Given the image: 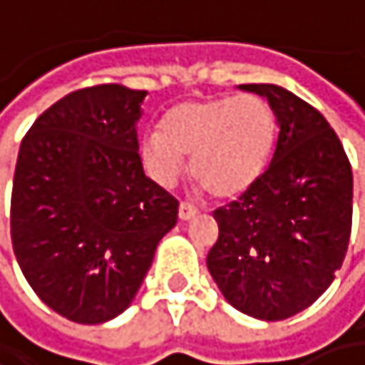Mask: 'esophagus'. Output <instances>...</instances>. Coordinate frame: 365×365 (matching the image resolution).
Segmentation results:
<instances>
[{
    "instance_id": "esophagus-1",
    "label": "esophagus",
    "mask_w": 365,
    "mask_h": 365,
    "mask_svg": "<svg viewBox=\"0 0 365 365\" xmlns=\"http://www.w3.org/2000/svg\"><path fill=\"white\" fill-rule=\"evenodd\" d=\"M199 214V210L190 203H179V218L181 220H190Z\"/></svg>"
}]
</instances>
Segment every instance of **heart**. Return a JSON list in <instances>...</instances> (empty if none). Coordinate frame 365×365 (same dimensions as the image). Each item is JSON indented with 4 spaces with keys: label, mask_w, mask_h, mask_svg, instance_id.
<instances>
[{
    "label": "heart",
    "mask_w": 365,
    "mask_h": 365,
    "mask_svg": "<svg viewBox=\"0 0 365 365\" xmlns=\"http://www.w3.org/2000/svg\"><path fill=\"white\" fill-rule=\"evenodd\" d=\"M278 138L272 104L257 93L192 100L173 106L160 132L140 143L147 173L173 186L190 158L197 184L218 199L248 192L265 173Z\"/></svg>",
    "instance_id": "1"
}]
</instances>
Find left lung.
Segmentation results:
<instances>
[{
  "label": "left lung",
  "instance_id": "obj_1",
  "mask_svg": "<svg viewBox=\"0 0 365 365\" xmlns=\"http://www.w3.org/2000/svg\"><path fill=\"white\" fill-rule=\"evenodd\" d=\"M272 104L280 132L269 166L218 207L207 269L240 312L282 321L312 306L342 267L353 222V170L327 119L278 85H240Z\"/></svg>",
  "mask_w": 365,
  "mask_h": 365
}]
</instances>
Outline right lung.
Returning <instances> with one entry per match:
<instances>
[{
  "instance_id": "add662e5",
  "label": "right lung",
  "mask_w": 365,
  "mask_h": 365,
  "mask_svg": "<svg viewBox=\"0 0 365 365\" xmlns=\"http://www.w3.org/2000/svg\"><path fill=\"white\" fill-rule=\"evenodd\" d=\"M145 96L117 83L72 91L34 121L19 149L12 248L36 295L74 323L121 314L177 222L179 201L143 173Z\"/></svg>"
}]
</instances>
